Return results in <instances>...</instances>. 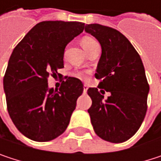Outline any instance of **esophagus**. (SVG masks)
<instances>
[{"label": "esophagus", "mask_w": 161, "mask_h": 161, "mask_svg": "<svg viewBox=\"0 0 161 161\" xmlns=\"http://www.w3.org/2000/svg\"><path fill=\"white\" fill-rule=\"evenodd\" d=\"M87 88H88V86H87V85H84V93H86V91H87Z\"/></svg>", "instance_id": "1"}]
</instances>
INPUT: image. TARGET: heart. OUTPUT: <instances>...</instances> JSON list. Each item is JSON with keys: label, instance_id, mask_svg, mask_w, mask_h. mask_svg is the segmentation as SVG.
<instances>
[{"label": "heart", "instance_id": "1", "mask_svg": "<svg viewBox=\"0 0 161 161\" xmlns=\"http://www.w3.org/2000/svg\"><path fill=\"white\" fill-rule=\"evenodd\" d=\"M81 44L87 53H89L96 46L99 45L98 42L90 36H84L81 39ZM87 74H88V72H85V71H75L72 73V75L74 77H76L79 79H86Z\"/></svg>", "mask_w": 161, "mask_h": 161}]
</instances>
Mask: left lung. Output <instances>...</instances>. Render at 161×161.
<instances>
[{
    "mask_svg": "<svg viewBox=\"0 0 161 161\" xmlns=\"http://www.w3.org/2000/svg\"><path fill=\"white\" fill-rule=\"evenodd\" d=\"M85 31L102 46L95 77L98 87H89L92 104L87 112L94 131L111 143H123L141 127L147 110L149 85L141 57L117 30L100 24H86ZM105 90L103 91V89ZM111 95L104 100L105 91Z\"/></svg>",
    "mask_w": 161,
    "mask_h": 161,
    "instance_id": "8db88e82",
    "label": "left lung"
}]
</instances>
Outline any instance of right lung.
Here are the masks:
<instances>
[{
    "instance_id": "add662e5",
    "label": "right lung",
    "mask_w": 161,
    "mask_h": 161,
    "mask_svg": "<svg viewBox=\"0 0 161 161\" xmlns=\"http://www.w3.org/2000/svg\"><path fill=\"white\" fill-rule=\"evenodd\" d=\"M77 21H42L17 44L3 76L9 115L16 129L36 142L51 141L69 125L83 83L65 76L58 89L48 88V77H58L66 46L84 31Z\"/></svg>"
}]
</instances>
